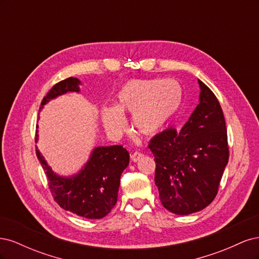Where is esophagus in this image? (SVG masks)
<instances>
[{
  "mask_svg": "<svg viewBox=\"0 0 259 259\" xmlns=\"http://www.w3.org/2000/svg\"><path fill=\"white\" fill-rule=\"evenodd\" d=\"M144 156V154L142 153V152H139V151H135L134 153H132L131 154V159H132V161L133 162H137L138 160H140Z\"/></svg>",
  "mask_w": 259,
  "mask_h": 259,
  "instance_id": "obj_1",
  "label": "esophagus"
}]
</instances>
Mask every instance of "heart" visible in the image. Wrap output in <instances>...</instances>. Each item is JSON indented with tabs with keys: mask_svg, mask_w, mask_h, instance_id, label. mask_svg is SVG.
Segmentation results:
<instances>
[{
	"mask_svg": "<svg viewBox=\"0 0 259 259\" xmlns=\"http://www.w3.org/2000/svg\"><path fill=\"white\" fill-rule=\"evenodd\" d=\"M182 101V86L175 80H131L117 92L114 108H105L101 116L107 131L117 134L125 127L123 114L133 113L135 128L151 135L171 120Z\"/></svg>",
	"mask_w": 259,
	"mask_h": 259,
	"instance_id": "heart-1",
	"label": "heart"
}]
</instances>
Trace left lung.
I'll return each instance as SVG.
<instances>
[{
  "mask_svg": "<svg viewBox=\"0 0 259 259\" xmlns=\"http://www.w3.org/2000/svg\"><path fill=\"white\" fill-rule=\"evenodd\" d=\"M200 104L184 127L149 142L162 205L177 215L205 208L218 192L229 159L225 116L215 94L199 80Z\"/></svg>",
  "mask_w": 259,
  "mask_h": 259,
  "instance_id": "obj_1",
  "label": "left lung"
}]
</instances>
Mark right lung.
Wrapping results in <instances>:
<instances>
[{
  "instance_id": "1",
  "label": "right lung",
  "mask_w": 259,
  "mask_h": 259,
  "mask_svg": "<svg viewBox=\"0 0 259 259\" xmlns=\"http://www.w3.org/2000/svg\"><path fill=\"white\" fill-rule=\"evenodd\" d=\"M79 84L76 77L55 84L43 98L40 109L61 94L80 92ZM35 153L49 180L51 193L60 207L89 219H100L110 213L117 200L122 171L130 162L128 151L123 146L97 147L85 167L71 178L54 174L37 149Z\"/></svg>"
}]
</instances>
